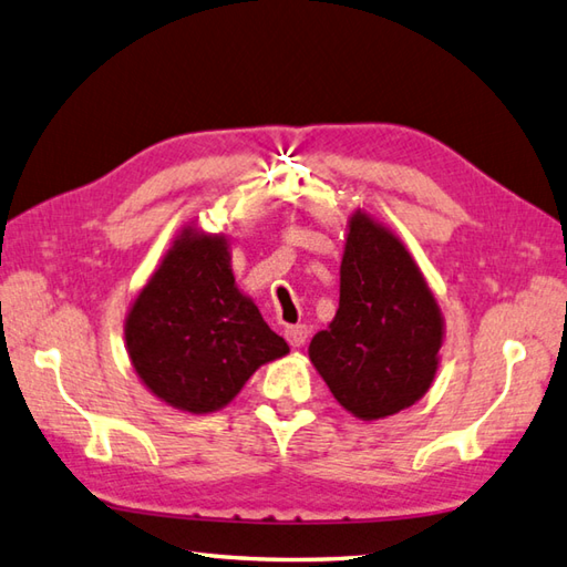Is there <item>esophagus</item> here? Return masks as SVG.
I'll return each mask as SVG.
<instances>
[{
    "instance_id": "34e87169",
    "label": "esophagus",
    "mask_w": 567,
    "mask_h": 567,
    "mask_svg": "<svg viewBox=\"0 0 567 567\" xmlns=\"http://www.w3.org/2000/svg\"><path fill=\"white\" fill-rule=\"evenodd\" d=\"M285 337H287V341L292 343V347H305L307 339H309V329H307V324L287 327L285 329Z\"/></svg>"
}]
</instances>
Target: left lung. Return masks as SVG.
Segmentation results:
<instances>
[{"label": "left lung", "mask_w": 567, "mask_h": 567, "mask_svg": "<svg viewBox=\"0 0 567 567\" xmlns=\"http://www.w3.org/2000/svg\"><path fill=\"white\" fill-rule=\"evenodd\" d=\"M339 309L309 343V359L357 417L401 413L437 371L442 317L405 246L365 214L349 224Z\"/></svg>", "instance_id": "obj_1"}]
</instances>
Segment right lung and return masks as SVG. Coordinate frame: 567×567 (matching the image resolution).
Segmentation results:
<instances>
[{
	"instance_id": "right-lung-1",
	"label": "right lung",
	"mask_w": 567,
	"mask_h": 567,
	"mask_svg": "<svg viewBox=\"0 0 567 567\" xmlns=\"http://www.w3.org/2000/svg\"><path fill=\"white\" fill-rule=\"evenodd\" d=\"M125 339L144 385L188 413L224 408L258 365L290 351L238 292L226 240L192 228L140 292Z\"/></svg>"
}]
</instances>
